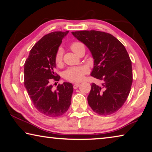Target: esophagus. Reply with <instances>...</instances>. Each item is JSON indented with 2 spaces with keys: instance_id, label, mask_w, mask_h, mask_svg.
<instances>
[{
  "instance_id": "obj_1",
  "label": "esophagus",
  "mask_w": 152,
  "mask_h": 152,
  "mask_svg": "<svg viewBox=\"0 0 152 152\" xmlns=\"http://www.w3.org/2000/svg\"><path fill=\"white\" fill-rule=\"evenodd\" d=\"M80 86V83H76L74 84V89H76L78 87Z\"/></svg>"
}]
</instances>
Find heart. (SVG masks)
<instances>
[{"mask_svg":"<svg viewBox=\"0 0 152 152\" xmlns=\"http://www.w3.org/2000/svg\"><path fill=\"white\" fill-rule=\"evenodd\" d=\"M70 48L74 53L78 54L82 49H85L84 45L81 42H75L71 43ZM63 60V49L59 48L56 52L55 62L57 65L62 63ZM89 72V69L86 66L78 67H71L64 72V76L66 80L71 82H79L84 78V75Z\"/></svg>","mask_w":152,"mask_h":152,"instance_id":"heart-1","label":"heart"}]
</instances>
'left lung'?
Masks as SVG:
<instances>
[{
	"instance_id": "left-lung-1",
	"label": "left lung",
	"mask_w": 152,
	"mask_h": 152,
	"mask_svg": "<svg viewBox=\"0 0 152 152\" xmlns=\"http://www.w3.org/2000/svg\"><path fill=\"white\" fill-rule=\"evenodd\" d=\"M72 33L91 51L94 59L91 75L102 80L91 84L89 106L99 115L113 114L125 103L132 87V61L127 50L109 33L94 30Z\"/></svg>"
}]
</instances>
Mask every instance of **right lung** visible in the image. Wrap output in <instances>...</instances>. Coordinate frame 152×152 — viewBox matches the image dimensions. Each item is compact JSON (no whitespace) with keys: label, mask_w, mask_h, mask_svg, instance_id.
I'll return each mask as SVG.
<instances>
[{"label":"right lung","mask_w":152,"mask_h":152,"mask_svg":"<svg viewBox=\"0 0 152 152\" xmlns=\"http://www.w3.org/2000/svg\"><path fill=\"white\" fill-rule=\"evenodd\" d=\"M68 32L54 31L43 36L31 50L24 65V85L33 104L38 111L51 117L62 115L71 104L72 84H58L54 91L51 84V79H60L54 72L55 55Z\"/></svg>","instance_id":"right-lung-1"}]
</instances>
